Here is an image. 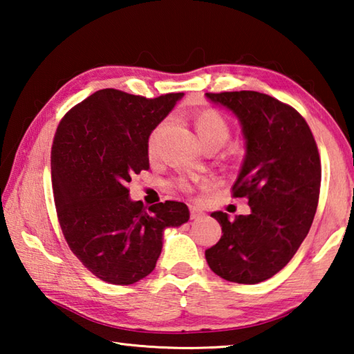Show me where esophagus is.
Returning a JSON list of instances; mask_svg holds the SVG:
<instances>
[{
    "label": "esophagus",
    "mask_w": 354,
    "mask_h": 354,
    "mask_svg": "<svg viewBox=\"0 0 354 354\" xmlns=\"http://www.w3.org/2000/svg\"><path fill=\"white\" fill-rule=\"evenodd\" d=\"M201 217H205V212H203L200 207L190 206V218H192V220H198V218H201Z\"/></svg>",
    "instance_id": "34e87169"
}]
</instances>
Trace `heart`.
I'll list each match as a JSON object with an SVG mask.
<instances>
[{"label": "heart", "mask_w": 354, "mask_h": 354, "mask_svg": "<svg viewBox=\"0 0 354 354\" xmlns=\"http://www.w3.org/2000/svg\"><path fill=\"white\" fill-rule=\"evenodd\" d=\"M165 127H167V122H162L151 131V134H149L148 142H147V151L149 158H154V156L158 154L159 140ZM195 128H196V133H198L201 143L205 147L207 145L223 147L226 140L230 139V134H231L230 124H227L225 117L215 109H206L200 112L195 118ZM173 184H175V187L178 190L184 192V194H190V192L196 187L195 179L185 178V176L176 178Z\"/></svg>", "instance_id": "1"}]
</instances>
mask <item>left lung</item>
<instances>
[{
  "label": "left lung",
  "instance_id": "1",
  "mask_svg": "<svg viewBox=\"0 0 354 354\" xmlns=\"http://www.w3.org/2000/svg\"><path fill=\"white\" fill-rule=\"evenodd\" d=\"M206 97L241 120L247 154L231 192L247 198L251 209L234 220L212 214L223 236L206 250V261L231 283H262L289 263L313 225L322 181L319 148L301 113L270 95L241 91Z\"/></svg>",
  "mask_w": 354,
  "mask_h": 354
}]
</instances>
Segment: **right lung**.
<instances>
[{
  "mask_svg": "<svg viewBox=\"0 0 354 354\" xmlns=\"http://www.w3.org/2000/svg\"><path fill=\"white\" fill-rule=\"evenodd\" d=\"M181 97L103 88L71 107L56 129L51 181L59 225L82 266L109 284L148 277L165 227L189 220L184 203H158L147 211L129 200L128 189L131 178L149 169V134Z\"/></svg>",
  "mask_w": 354,
  "mask_h": 354,
  "instance_id": "right-lung-1",
  "label": "right lung"
}]
</instances>
